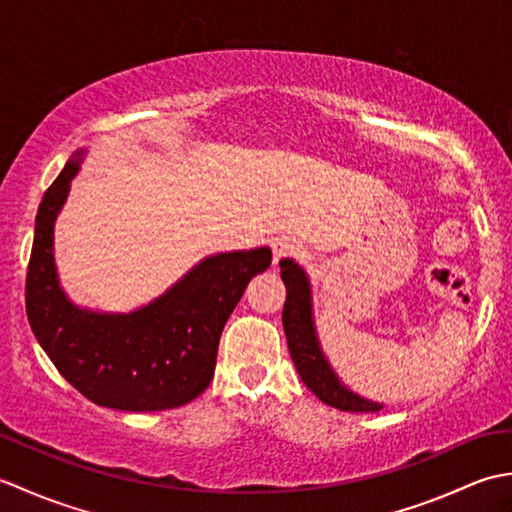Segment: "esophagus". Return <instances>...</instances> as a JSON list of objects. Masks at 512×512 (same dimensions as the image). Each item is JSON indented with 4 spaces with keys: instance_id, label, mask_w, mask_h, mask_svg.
Returning <instances> with one entry per match:
<instances>
[{
    "instance_id": "esophagus-1",
    "label": "esophagus",
    "mask_w": 512,
    "mask_h": 512,
    "mask_svg": "<svg viewBox=\"0 0 512 512\" xmlns=\"http://www.w3.org/2000/svg\"><path fill=\"white\" fill-rule=\"evenodd\" d=\"M270 246H273V262L275 264H279L281 259H286V257L301 255V244L290 237H277Z\"/></svg>"
}]
</instances>
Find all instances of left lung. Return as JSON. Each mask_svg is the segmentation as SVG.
<instances>
[{
	"label": "left lung",
	"instance_id": "left-lung-1",
	"mask_svg": "<svg viewBox=\"0 0 512 512\" xmlns=\"http://www.w3.org/2000/svg\"><path fill=\"white\" fill-rule=\"evenodd\" d=\"M281 279L286 284V303H284V332L288 339V350L295 363L297 372L303 383L310 387V391L325 405L336 407L341 411H380L383 405L378 402L365 400L354 391L347 389L339 376L334 374L328 358L323 356L321 345L317 339V330H314L312 319V292L310 281L303 273L299 264L292 259H281Z\"/></svg>",
	"mask_w": 512,
	"mask_h": 512
}]
</instances>
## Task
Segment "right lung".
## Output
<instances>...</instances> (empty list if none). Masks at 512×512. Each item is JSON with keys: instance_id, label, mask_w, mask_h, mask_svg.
Returning a JSON list of instances; mask_svg holds the SVG:
<instances>
[{"instance_id": "add662e5", "label": "right lung", "mask_w": 512, "mask_h": 512, "mask_svg": "<svg viewBox=\"0 0 512 512\" xmlns=\"http://www.w3.org/2000/svg\"><path fill=\"white\" fill-rule=\"evenodd\" d=\"M79 149L43 195L35 222L26 312L59 374L101 407L162 411L187 405L209 387L224 325L248 281L273 262L270 248L202 259L165 295L127 314L74 306L54 266V220L68 198Z\"/></svg>"}]
</instances>
